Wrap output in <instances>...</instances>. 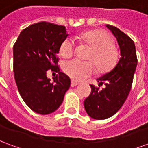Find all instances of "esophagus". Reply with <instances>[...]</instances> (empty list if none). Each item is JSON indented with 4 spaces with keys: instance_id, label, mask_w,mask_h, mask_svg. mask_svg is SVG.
I'll return each instance as SVG.
<instances>
[{
    "instance_id": "esophagus-1",
    "label": "esophagus",
    "mask_w": 148,
    "mask_h": 148,
    "mask_svg": "<svg viewBox=\"0 0 148 148\" xmlns=\"http://www.w3.org/2000/svg\"><path fill=\"white\" fill-rule=\"evenodd\" d=\"M79 84V82H75V81L72 80L71 81V86L74 87L75 86H77V85H78Z\"/></svg>"
}]
</instances>
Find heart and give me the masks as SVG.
Listing matches in <instances>:
<instances>
[{"mask_svg": "<svg viewBox=\"0 0 148 148\" xmlns=\"http://www.w3.org/2000/svg\"><path fill=\"white\" fill-rule=\"evenodd\" d=\"M85 44L91 47L87 55L88 61L73 59L63 64V71L74 80L79 81L92 75L95 67L98 73L103 74L111 71L116 64L118 53L113 46L111 36L103 30H92L80 34L77 37ZM77 43L73 37L63 40L59 49L62 57L71 58L75 54Z\"/></svg>", "mask_w": 148, "mask_h": 148, "instance_id": "1", "label": "heart"}]
</instances>
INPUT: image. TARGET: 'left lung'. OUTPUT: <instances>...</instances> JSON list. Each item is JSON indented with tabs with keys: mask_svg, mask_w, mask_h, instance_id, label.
Instances as JSON below:
<instances>
[{
	"mask_svg": "<svg viewBox=\"0 0 148 148\" xmlns=\"http://www.w3.org/2000/svg\"><path fill=\"white\" fill-rule=\"evenodd\" d=\"M117 40L121 58L114 68L97 80L98 86L90 85L92 91L84 101L87 114L96 120L110 117L121 109L129 94L137 66L136 47L130 37L117 27L107 24ZM105 84L106 87L99 88Z\"/></svg>",
	"mask_w": 148,
	"mask_h": 148,
	"instance_id": "8db88e82",
	"label": "left lung"
}]
</instances>
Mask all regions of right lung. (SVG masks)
<instances>
[{
  "mask_svg": "<svg viewBox=\"0 0 148 148\" xmlns=\"http://www.w3.org/2000/svg\"><path fill=\"white\" fill-rule=\"evenodd\" d=\"M65 26L39 22L24 28L13 45V71L18 91L32 111L50 114L60 106L71 78L58 66L57 54L67 37ZM58 74L51 82L46 71Z\"/></svg>",
  "mask_w": 148,
  "mask_h": 148,
  "instance_id": "1",
  "label": "right lung"
}]
</instances>
